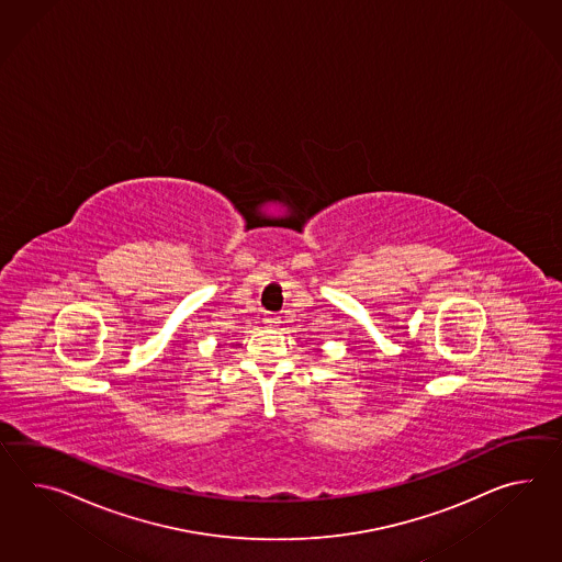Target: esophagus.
<instances>
[{"label": "esophagus", "instance_id": "obj_1", "mask_svg": "<svg viewBox=\"0 0 562 562\" xmlns=\"http://www.w3.org/2000/svg\"><path fill=\"white\" fill-rule=\"evenodd\" d=\"M261 321H263V325H268V327H278V325L282 323V316L268 313V315H263Z\"/></svg>", "mask_w": 562, "mask_h": 562}]
</instances>
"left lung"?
<instances>
[{"mask_svg":"<svg viewBox=\"0 0 562 562\" xmlns=\"http://www.w3.org/2000/svg\"><path fill=\"white\" fill-rule=\"evenodd\" d=\"M318 353H323V351H321V349H318Z\"/></svg>","mask_w":562,"mask_h":562,"instance_id":"8db88e82","label":"left lung"}]
</instances>
